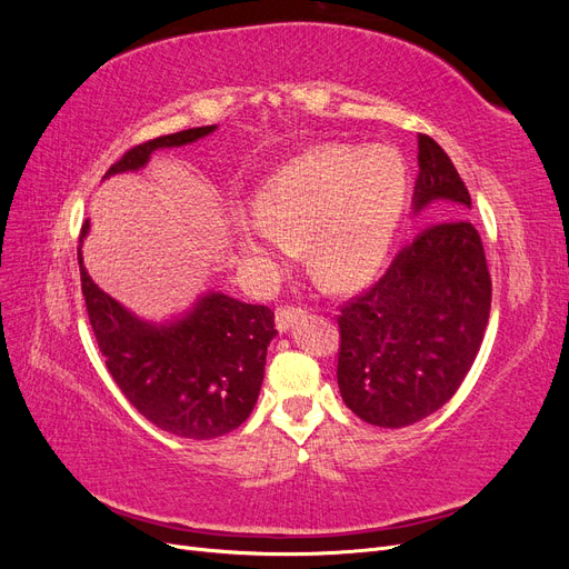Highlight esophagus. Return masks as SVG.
<instances>
[{"mask_svg":"<svg viewBox=\"0 0 569 569\" xmlns=\"http://www.w3.org/2000/svg\"><path fill=\"white\" fill-rule=\"evenodd\" d=\"M301 316H303L301 308H280V311L274 313V325H278L280 332H287L289 327L295 325Z\"/></svg>","mask_w":569,"mask_h":569,"instance_id":"34e87169","label":"esophagus"}]
</instances>
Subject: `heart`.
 <instances>
[{
  "label": "heart",
  "instance_id": "b5f03b06",
  "mask_svg": "<svg viewBox=\"0 0 569 569\" xmlns=\"http://www.w3.org/2000/svg\"><path fill=\"white\" fill-rule=\"evenodd\" d=\"M406 197L408 170L393 149L325 144L268 178L256 211L234 218V249L266 278L303 242L306 266L325 287L353 289L382 266Z\"/></svg>",
  "mask_w": 569,
  "mask_h": 569
}]
</instances>
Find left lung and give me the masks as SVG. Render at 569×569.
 Listing matches in <instances>:
<instances>
[{
	"label": "left lung",
	"instance_id": "obj_1",
	"mask_svg": "<svg viewBox=\"0 0 569 569\" xmlns=\"http://www.w3.org/2000/svg\"><path fill=\"white\" fill-rule=\"evenodd\" d=\"M412 216L429 203L460 218L425 228L380 282L341 308L337 382L343 403L375 427L401 429L437 412L458 391L485 339L491 278L465 209L468 187L446 151L418 134Z\"/></svg>",
	"mask_w": 569,
	"mask_h": 569
}]
</instances>
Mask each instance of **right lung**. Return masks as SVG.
Listing matches in <instances>:
<instances>
[{"label":"right lung","mask_w":569,"mask_h":569,"mask_svg":"<svg viewBox=\"0 0 569 569\" xmlns=\"http://www.w3.org/2000/svg\"><path fill=\"white\" fill-rule=\"evenodd\" d=\"M218 126L157 137L130 149L109 173L142 170L151 153L203 140ZM84 220L78 249L82 297L107 368L126 399L168 435L216 439L242 425L258 401L274 313L209 289L180 316L149 320L107 295L82 263Z\"/></svg>","instance_id":"1"}]
</instances>
